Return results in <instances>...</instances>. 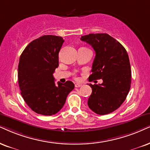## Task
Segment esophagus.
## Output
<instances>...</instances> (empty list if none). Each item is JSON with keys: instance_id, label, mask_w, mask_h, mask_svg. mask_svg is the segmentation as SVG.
I'll return each mask as SVG.
<instances>
[{"instance_id": "1", "label": "esophagus", "mask_w": 150, "mask_h": 150, "mask_svg": "<svg viewBox=\"0 0 150 150\" xmlns=\"http://www.w3.org/2000/svg\"><path fill=\"white\" fill-rule=\"evenodd\" d=\"M75 86L76 87V88H79V87H80V86H81V84H75Z\"/></svg>"}]
</instances>
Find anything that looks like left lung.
<instances>
[{
  "instance_id": "8db88e82",
  "label": "left lung",
  "mask_w": 150,
  "mask_h": 150,
  "mask_svg": "<svg viewBox=\"0 0 150 150\" xmlns=\"http://www.w3.org/2000/svg\"><path fill=\"white\" fill-rule=\"evenodd\" d=\"M80 39L96 52L89 80H103L101 84H88L92 93L88 105L97 114H108L120 107L129 91L132 71L128 54L122 44L108 34H89Z\"/></svg>"
}]
</instances>
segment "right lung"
<instances>
[{
	"label": "right lung",
	"mask_w": 150,
	"mask_h": 150,
	"mask_svg": "<svg viewBox=\"0 0 150 150\" xmlns=\"http://www.w3.org/2000/svg\"><path fill=\"white\" fill-rule=\"evenodd\" d=\"M62 37L44 35L30 42L23 51L18 66L21 94L29 107L44 115L62 109L75 85L71 81L54 82L53 73L59 66Z\"/></svg>",
	"instance_id": "1"
}]
</instances>
